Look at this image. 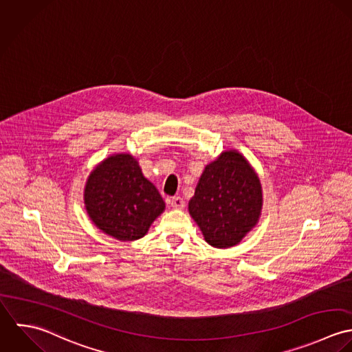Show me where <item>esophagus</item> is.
I'll use <instances>...</instances> for the list:
<instances>
[{
    "label": "esophagus",
    "mask_w": 352,
    "mask_h": 352,
    "mask_svg": "<svg viewBox=\"0 0 352 352\" xmlns=\"http://www.w3.org/2000/svg\"><path fill=\"white\" fill-rule=\"evenodd\" d=\"M168 203H170V206H171L173 208H175V210H184V208H185V200H184L182 197H179V196L171 197V199L168 200Z\"/></svg>",
    "instance_id": "34e87169"
}]
</instances>
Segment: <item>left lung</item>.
<instances>
[{"mask_svg":"<svg viewBox=\"0 0 352 352\" xmlns=\"http://www.w3.org/2000/svg\"><path fill=\"white\" fill-rule=\"evenodd\" d=\"M263 206L261 184L246 159L223 152L208 164L189 201V212L214 248H230L256 226Z\"/></svg>","mask_w":352,"mask_h":352,"instance_id":"8db88e82","label":"left lung"}]
</instances>
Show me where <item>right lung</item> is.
<instances>
[{
  "label": "right lung",
  "mask_w": 352,
  "mask_h": 352,
  "mask_svg": "<svg viewBox=\"0 0 352 352\" xmlns=\"http://www.w3.org/2000/svg\"><path fill=\"white\" fill-rule=\"evenodd\" d=\"M84 201L96 227L120 241L144 236L164 210L157 189L128 153L107 157L91 173Z\"/></svg>",
  "instance_id": "right-lung-1"
}]
</instances>
